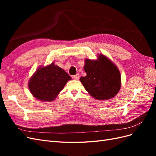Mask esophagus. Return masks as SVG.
I'll list each match as a JSON object with an SVG mask.
<instances>
[{
  "instance_id": "obj_1",
  "label": "esophagus",
  "mask_w": 156,
  "mask_h": 156,
  "mask_svg": "<svg viewBox=\"0 0 156 156\" xmlns=\"http://www.w3.org/2000/svg\"><path fill=\"white\" fill-rule=\"evenodd\" d=\"M73 79L75 80H78L79 79V74H76L75 75H73Z\"/></svg>"
}]
</instances>
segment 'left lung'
Listing matches in <instances>:
<instances>
[{
    "instance_id": "8db88e82",
    "label": "left lung",
    "mask_w": 156,
    "mask_h": 156,
    "mask_svg": "<svg viewBox=\"0 0 156 156\" xmlns=\"http://www.w3.org/2000/svg\"><path fill=\"white\" fill-rule=\"evenodd\" d=\"M97 60L85 59L84 70L86 77L80 81L94 98L107 100L115 97L121 87V75L119 68L106 56L98 55Z\"/></svg>"
}]
</instances>
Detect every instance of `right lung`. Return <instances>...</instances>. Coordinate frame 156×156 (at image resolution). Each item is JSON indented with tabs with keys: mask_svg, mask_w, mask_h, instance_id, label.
<instances>
[{
	"mask_svg": "<svg viewBox=\"0 0 156 156\" xmlns=\"http://www.w3.org/2000/svg\"><path fill=\"white\" fill-rule=\"evenodd\" d=\"M72 79L65 71L54 62L46 66H40L29 81L30 93L41 101H53Z\"/></svg>",
	"mask_w": 156,
	"mask_h": 156,
	"instance_id": "obj_1",
	"label": "right lung"
}]
</instances>
